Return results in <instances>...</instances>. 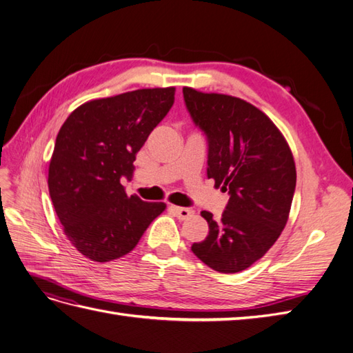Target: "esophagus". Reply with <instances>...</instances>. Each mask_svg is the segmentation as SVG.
I'll return each instance as SVG.
<instances>
[{
    "mask_svg": "<svg viewBox=\"0 0 353 353\" xmlns=\"http://www.w3.org/2000/svg\"><path fill=\"white\" fill-rule=\"evenodd\" d=\"M170 210H172L179 219H187L188 216H191V215H193V213H194L193 209L179 208V206H170Z\"/></svg>",
    "mask_w": 353,
    "mask_h": 353,
    "instance_id": "1",
    "label": "esophagus"
}]
</instances>
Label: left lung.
Here are the masks:
<instances>
[{
  "instance_id": "8db88e82",
  "label": "left lung",
  "mask_w": 353,
  "mask_h": 353,
  "mask_svg": "<svg viewBox=\"0 0 353 353\" xmlns=\"http://www.w3.org/2000/svg\"><path fill=\"white\" fill-rule=\"evenodd\" d=\"M185 108L206 135L208 178L228 191L219 219L203 210L208 237L191 245L212 270L234 274L268 252L284 230L296 188V166L283 134L250 103L184 87Z\"/></svg>"
}]
</instances>
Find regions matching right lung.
I'll list each match as a JSON object with an SVG mask.
<instances>
[{"mask_svg": "<svg viewBox=\"0 0 353 353\" xmlns=\"http://www.w3.org/2000/svg\"><path fill=\"white\" fill-rule=\"evenodd\" d=\"M175 88H145L92 100L60 128L48 190L66 237L85 258L109 262L130 253L166 208L128 197L134 160L172 108Z\"/></svg>", "mask_w": 353, "mask_h": 353, "instance_id": "1", "label": "right lung"}]
</instances>
